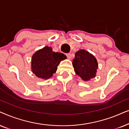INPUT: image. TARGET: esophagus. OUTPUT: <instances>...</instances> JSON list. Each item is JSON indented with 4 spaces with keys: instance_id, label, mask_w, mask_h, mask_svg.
Returning <instances> with one entry per match:
<instances>
[{
    "instance_id": "34e87169",
    "label": "esophagus",
    "mask_w": 129,
    "mask_h": 129,
    "mask_svg": "<svg viewBox=\"0 0 129 129\" xmlns=\"http://www.w3.org/2000/svg\"><path fill=\"white\" fill-rule=\"evenodd\" d=\"M67 56V58H68L69 59H71V54H70V53H68V54H66Z\"/></svg>"
}]
</instances>
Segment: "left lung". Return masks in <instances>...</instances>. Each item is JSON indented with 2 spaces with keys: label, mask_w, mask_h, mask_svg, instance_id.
Instances as JSON below:
<instances>
[{
  "label": "left lung",
  "mask_w": 129,
  "mask_h": 129,
  "mask_svg": "<svg viewBox=\"0 0 129 129\" xmlns=\"http://www.w3.org/2000/svg\"><path fill=\"white\" fill-rule=\"evenodd\" d=\"M73 66L77 75L84 81L94 78L98 69V62L93 55L84 49H80L75 54Z\"/></svg>",
  "instance_id": "1"
}]
</instances>
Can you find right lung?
<instances>
[{"label": "right lung", "mask_w": 129, "mask_h": 129, "mask_svg": "<svg viewBox=\"0 0 129 129\" xmlns=\"http://www.w3.org/2000/svg\"><path fill=\"white\" fill-rule=\"evenodd\" d=\"M67 59L66 55L52 51L51 47L46 46L34 53L31 59L32 73L38 78L47 80L55 73L60 62Z\"/></svg>", "instance_id": "add662e5"}]
</instances>
